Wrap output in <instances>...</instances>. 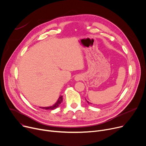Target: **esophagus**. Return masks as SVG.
Instances as JSON below:
<instances>
[{
    "instance_id": "obj_1",
    "label": "esophagus",
    "mask_w": 146,
    "mask_h": 146,
    "mask_svg": "<svg viewBox=\"0 0 146 146\" xmlns=\"http://www.w3.org/2000/svg\"><path fill=\"white\" fill-rule=\"evenodd\" d=\"M82 78H83L82 75H81V74H78V75H77L75 76V80L76 81H80V80H82Z\"/></svg>"
}]
</instances>
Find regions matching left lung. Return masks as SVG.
<instances>
[{
    "mask_svg": "<svg viewBox=\"0 0 146 146\" xmlns=\"http://www.w3.org/2000/svg\"><path fill=\"white\" fill-rule=\"evenodd\" d=\"M85 100H86V101H87V102H88V104H91V103H90V102H88V101H87V100L86 99H85Z\"/></svg>",
    "mask_w": 146,
    "mask_h": 146,
    "instance_id": "1",
    "label": "left lung"
}]
</instances>
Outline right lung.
<instances>
[{
  "instance_id": "1",
  "label": "right lung",
  "mask_w": 146,
  "mask_h": 146,
  "mask_svg": "<svg viewBox=\"0 0 146 146\" xmlns=\"http://www.w3.org/2000/svg\"><path fill=\"white\" fill-rule=\"evenodd\" d=\"M62 100H63L62 96H60L59 97L57 102L52 106L48 107H40V108H41L42 109H45V110H54V109L56 108L57 107H58V106L60 105V104H61V102H62Z\"/></svg>"
}]
</instances>
